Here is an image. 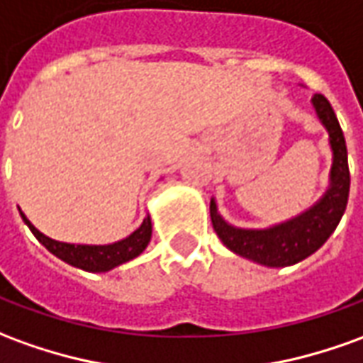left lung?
I'll list each match as a JSON object with an SVG mask.
<instances>
[{"mask_svg":"<svg viewBox=\"0 0 363 363\" xmlns=\"http://www.w3.org/2000/svg\"><path fill=\"white\" fill-rule=\"evenodd\" d=\"M316 118L328 131L332 151L330 184L320 199L305 212L269 228H238L225 222L218 212L216 200H210V218L218 238L230 252L265 267H289L313 255L330 238L348 204L350 171L348 151L340 123L330 102L323 94H314Z\"/></svg>","mask_w":363,"mask_h":363,"instance_id":"1","label":"left lung"}]
</instances>
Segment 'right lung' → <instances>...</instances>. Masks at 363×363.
I'll return each mask as SVG.
<instances>
[{
	"label": "right lung",
	"mask_w": 363,
	"mask_h": 363,
	"mask_svg": "<svg viewBox=\"0 0 363 363\" xmlns=\"http://www.w3.org/2000/svg\"><path fill=\"white\" fill-rule=\"evenodd\" d=\"M21 214L23 222L29 225V230L33 235L39 240L52 255H57L58 259H62L72 267L78 269L90 271V273H106V271L118 267L121 263L135 259L138 255L145 252V247L151 242V216H147L138 230L133 234H129L128 238H123L120 242L106 243V245H86V243H67L57 242L49 235H45L39 232L35 225L27 220V216Z\"/></svg>",
	"instance_id": "right-lung-1"
}]
</instances>
